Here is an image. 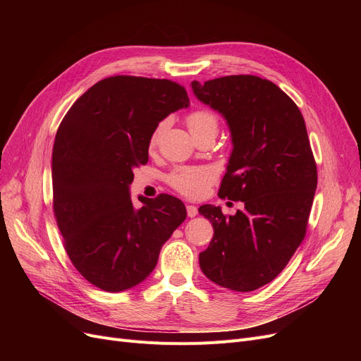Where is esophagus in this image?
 Instances as JSON below:
<instances>
[{
	"label": "esophagus",
	"instance_id": "obj_1",
	"mask_svg": "<svg viewBox=\"0 0 361 361\" xmlns=\"http://www.w3.org/2000/svg\"><path fill=\"white\" fill-rule=\"evenodd\" d=\"M185 209H187V215L190 218H195L197 215V207L195 204H187Z\"/></svg>",
	"mask_w": 361,
	"mask_h": 361
}]
</instances>
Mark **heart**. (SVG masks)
Segmentation results:
<instances>
[{"label":"heart","mask_w":361,"mask_h":361,"mask_svg":"<svg viewBox=\"0 0 361 361\" xmlns=\"http://www.w3.org/2000/svg\"><path fill=\"white\" fill-rule=\"evenodd\" d=\"M187 126L192 135H199L206 130L218 128V120L215 114L207 109H196L187 116ZM165 123H159L149 137V147H155ZM216 180V173L211 166H188L177 168L168 176V184L174 188L177 193L188 199H200L209 190V187Z\"/></svg>","instance_id":"b5f03b06"}]
</instances>
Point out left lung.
<instances>
[{
	"label": "left lung",
	"instance_id": "1",
	"mask_svg": "<svg viewBox=\"0 0 361 361\" xmlns=\"http://www.w3.org/2000/svg\"><path fill=\"white\" fill-rule=\"evenodd\" d=\"M192 87L231 130L234 149L218 196L244 202L233 216L199 207L214 226L200 269L224 288L253 291L283 271L307 231L317 168L306 123L286 92L257 75L195 80Z\"/></svg>",
	"mask_w": 361,
	"mask_h": 361
}]
</instances>
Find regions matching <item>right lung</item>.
Here are the masks:
<instances>
[{
	"instance_id": "1",
	"label": "right lung",
	"mask_w": 361,
	"mask_h": 361,
	"mask_svg": "<svg viewBox=\"0 0 361 361\" xmlns=\"http://www.w3.org/2000/svg\"><path fill=\"white\" fill-rule=\"evenodd\" d=\"M188 106L184 86L168 79L111 75L67 111L52 149V207L64 249L80 275L108 293L137 286L155 269L162 244L185 219L169 195L139 197L133 169L146 165L152 131Z\"/></svg>"
}]
</instances>
